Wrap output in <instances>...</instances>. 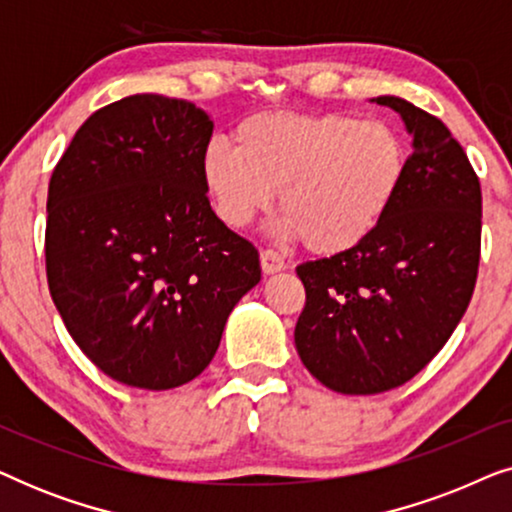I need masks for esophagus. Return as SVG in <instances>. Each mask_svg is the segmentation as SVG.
<instances>
[{
	"mask_svg": "<svg viewBox=\"0 0 512 512\" xmlns=\"http://www.w3.org/2000/svg\"><path fill=\"white\" fill-rule=\"evenodd\" d=\"M261 268L265 275H275V272H282L286 268V261L277 254L275 249H263L261 251Z\"/></svg>",
	"mask_w": 512,
	"mask_h": 512,
	"instance_id": "esophagus-1",
	"label": "esophagus"
}]
</instances>
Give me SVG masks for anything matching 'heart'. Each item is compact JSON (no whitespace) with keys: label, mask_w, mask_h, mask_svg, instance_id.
Here are the masks:
<instances>
[{"label":"heart","mask_w":512,"mask_h":512,"mask_svg":"<svg viewBox=\"0 0 512 512\" xmlns=\"http://www.w3.org/2000/svg\"><path fill=\"white\" fill-rule=\"evenodd\" d=\"M235 144L209 142L202 184L230 228H247L277 193L279 235L319 256L347 254L373 237L403 193L405 137L387 121L268 111L237 125Z\"/></svg>","instance_id":"b5f03b06"}]
</instances>
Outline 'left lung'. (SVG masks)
Wrapping results in <instances>:
<instances>
[{
    "label": "left lung",
    "instance_id": "obj_1",
    "mask_svg": "<svg viewBox=\"0 0 512 512\" xmlns=\"http://www.w3.org/2000/svg\"><path fill=\"white\" fill-rule=\"evenodd\" d=\"M412 137L403 193L380 230L347 254L298 265L305 310L296 349L338 394H382L436 356L471 303L480 263V181L443 121L394 95Z\"/></svg>",
    "mask_w": 512,
    "mask_h": 512
}]
</instances>
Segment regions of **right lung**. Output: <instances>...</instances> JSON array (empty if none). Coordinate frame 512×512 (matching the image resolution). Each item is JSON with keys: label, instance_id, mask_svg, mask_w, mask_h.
I'll return each instance as SVG.
<instances>
[{"label": "right lung", "instance_id": "add662e5", "mask_svg": "<svg viewBox=\"0 0 512 512\" xmlns=\"http://www.w3.org/2000/svg\"><path fill=\"white\" fill-rule=\"evenodd\" d=\"M212 130L193 102L123 97L76 130L48 184L53 303L81 352L128 387L198 377L228 314L261 282L254 244L207 200Z\"/></svg>", "mask_w": 512, "mask_h": 512}]
</instances>
